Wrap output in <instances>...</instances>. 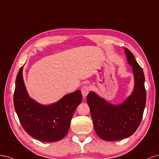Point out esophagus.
Returning <instances> with one entry per match:
<instances>
[{"label": "esophagus", "mask_w": 159, "mask_h": 159, "mask_svg": "<svg viewBox=\"0 0 159 159\" xmlns=\"http://www.w3.org/2000/svg\"><path fill=\"white\" fill-rule=\"evenodd\" d=\"M81 92H82L83 97L85 98L90 92V88L87 87V86H84V87L82 88V89H81Z\"/></svg>", "instance_id": "1"}]
</instances>
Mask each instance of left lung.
Masks as SVG:
<instances>
[{"mask_svg": "<svg viewBox=\"0 0 159 159\" xmlns=\"http://www.w3.org/2000/svg\"><path fill=\"white\" fill-rule=\"evenodd\" d=\"M128 64L132 66L134 88L128 97L119 104H112L94 91L87 97L97 134L107 141L129 137L140 124L146 104L144 75L133 54L125 48Z\"/></svg>", "mask_w": 159, "mask_h": 159, "instance_id": "8db88e82", "label": "left lung"}]
</instances>
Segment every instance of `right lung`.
<instances>
[{"label":"right lung","instance_id":"1","mask_svg":"<svg viewBox=\"0 0 159 159\" xmlns=\"http://www.w3.org/2000/svg\"><path fill=\"white\" fill-rule=\"evenodd\" d=\"M22 66L16 76L14 106L22 127L32 137L43 142H57L69 131L74 112L81 101L80 90L65 94L56 102L43 105L31 98L26 89Z\"/></svg>","mask_w":159,"mask_h":159}]
</instances>
